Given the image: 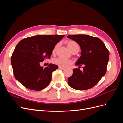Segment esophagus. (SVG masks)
<instances>
[{
  "label": "esophagus",
  "mask_w": 123,
  "mask_h": 123,
  "mask_svg": "<svg viewBox=\"0 0 123 123\" xmlns=\"http://www.w3.org/2000/svg\"><path fill=\"white\" fill-rule=\"evenodd\" d=\"M58 68H59V69H61V70H64V69H65V68L62 67H59Z\"/></svg>",
  "instance_id": "1"
}]
</instances>
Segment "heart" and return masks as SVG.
Here are the masks:
<instances>
[{
    "label": "heart",
    "mask_w": 123,
    "mask_h": 123,
    "mask_svg": "<svg viewBox=\"0 0 123 123\" xmlns=\"http://www.w3.org/2000/svg\"><path fill=\"white\" fill-rule=\"evenodd\" d=\"M66 44L68 49L72 52H78L80 50V46L76 42L72 40H69L66 42ZM59 44L57 43L54 46L53 49L52 50V53L54 54L56 51L57 48H58ZM53 62L54 64L57 65L59 67H62L65 68L66 67L68 66L72 63V61L70 60V59H65L62 57H58L56 58H55L53 60Z\"/></svg>",
    "instance_id": "b5f03b06"
}]
</instances>
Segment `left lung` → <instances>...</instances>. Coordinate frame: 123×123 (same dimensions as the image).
Returning <instances> with one entry per match:
<instances>
[{
  "mask_svg": "<svg viewBox=\"0 0 123 123\" xmlns=\"http://www.w3.org/2000/svg\"><path fill=\"white\" fill-rule=\"evenodd\" d=\"M67 38L76 42L80 47L81 56L76 66L83 65V70L73 69L68 78L70 86L76 90H84L93 87L105 75L109 52L105 44L98 38L84 34L70 35Z\"/></svg>",
  "mask_w": 123,
  "mask_h": 123,
  "instance_id": "left-lung-1",
  "label": "left lung"
}]
</instances>
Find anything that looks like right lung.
<instances>
[{
  "label": "right lung",
  "mask_w": 123,
  "mask_h": 123,
  "mask_svg": "<svg viewBox=\"0 0 123 123\" xmlns=\"http://www.w3.org/2000/svg\"><path fill=\"white\" fill-rule=\"evenodd\" d=\"M64 35H40L25 38L17 44L11 59L15 79L25 87L39 91L50 83L52 73L58 66L46 68L40 63L50 58L54 46Z\"/></svg>",
  "instance_id": "obj_1"
}]
</instances>
